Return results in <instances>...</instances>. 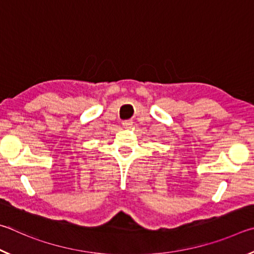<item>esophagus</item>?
<instances>
[{
  "instance_id": "esophagus-1",
  "label": "esophagus",
  "mask_w": 254,
  "mask_h": 254,
  "mask_svg": "<svg viewBox=\"0 0 254 254\" xmlns=\"http://www.w3.org/2000/svg\"><path fill=\"white\" fill-rule=\"evenodd\" d=\"M123 125H124L125 127H130L131 125H132V122H131V120H125V122L123 123Z\"/></svg>"
}]
</instances>
